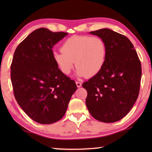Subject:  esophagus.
Listing matches in <instances>:
<instances>
[{"mask_svg":"<svg viewBox=\"0 0 152 152\" xmlns=\"http://www.w3.org/2000/svg\"><path fill=\"white\" fill-rule=\"evenodd\" d=\"M76 86H77L78 88H80V87H81V86H82L81 83L78 82V81H76Z\"/></svg>","mask_w":152,"mask_h":152,"instance_id":"esophagus-1","label":"esophagus"}]
</instances>
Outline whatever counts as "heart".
Here are the masks:
<instances>
[{"label": "heart", "instance_id": "obj_1", "mask_svg": "<svg viewBox=\"0 0 152 152\" xmlns=\"http://www.w3.org/2000/svg\"><path fill=\"white\" fill-rule=\"evenodd\" d=\"M62 53H53V60L62 74L69 75L76 64V74L80 77L96 76L105 64L107 48L99 37L74 35L62 44Z\"/></svg>", "mask_w": 152, "mask_h": 152}]
</instances>
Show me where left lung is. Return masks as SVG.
Segmentation results:
<instances>
[{
  "label": "left lung",
  "mask_w": 152,
  "mask_h": 152,
  "mask_svg": "<svg viewBox=\"0 0 152 152\" xmlns=\"http://www.w3.org/2000/svg\"><path fill=\"white\" fill-rule=\"evenodd\" d=\"M90 33L104 40L107 53L101 72L82 85L88 92L87 108L100 122H117L128 114L138 97L140 61L126 36L108 28Z\"/></svg>",
  "instance_id": "8db88e82"
}]
</instances>
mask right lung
I'll list each match as a JSON object with an SVG mask.
<instances>
[{"mask_svg": "<svg viewBox=\"0 0 152 152\" xmlns=\"http://www.w3.org/2000/svg\"><path fill=\"white\" fill-rule=\"evenodd\" d=\"M67 35L40 28L23 40L14 53L10 67L14 95L24 112L39 124L62 119L77 89L53 60L52 48Z\"/></svg>", "mask_w": 152, "mask_h": 152, "instance_id": "obj_1", "label": "right lung"}]
</instances>
